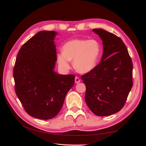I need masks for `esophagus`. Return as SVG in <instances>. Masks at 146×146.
<instances>
[{
	"label": "esophagus",
	"mask_w": 146,
	"mask_h": 146,
	"mask_svg": "<svg viewBox=\"0 0 146 146\" xmlns=\"http://www.w3.org/2000/svg\"><path fill=\"white\" fill-rule=\"evenodd\" d=\"M80 82V78H78V77H76V78H75V83H78Z\"/></svg>",
	"instance_id": "esophagus-1"
}]
</instances>
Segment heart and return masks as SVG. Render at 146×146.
Wrapping results in <instances>:
<instances>
[{
    "instance_id": "obj_1",
    "label": "heart",
    "mask_w": 146,
    "mask_h": 146,
    "mask_svg": "<svg viewBox=\"0 0 146 146\" xmlns=\"http://www.w3.org/2000/svg\"><path fill=\"white\" fill-rule=\"evenodd\" d=\"M62 49L56 57L60 69L67 71L70 68V60H73L74 67L82 74L95 69L101 53L100 43L96 39H72L64 44Z\"/></svg>"
}]
</instances>
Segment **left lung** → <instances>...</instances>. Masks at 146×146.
Instances as JSON below:
<instances>
[{
    "mask_svg": "<svg viewBox=\"0 0 146 146\" xmlns=\"http://www.w3.org/2000/svg\"><path fill=\"white\" fill-rule=\"evenodd\" d=\"M102 41L103 55L94 70L82 76L85 100L96 115L107 116L122 108L133 86V64L122 39L102 29H92Z\"/></svg>",
    "mask_w": 146,
    "mask_h": 146,
    "instance_id": "left-lung-1",
    "label": "left lung"
}]
</instances>
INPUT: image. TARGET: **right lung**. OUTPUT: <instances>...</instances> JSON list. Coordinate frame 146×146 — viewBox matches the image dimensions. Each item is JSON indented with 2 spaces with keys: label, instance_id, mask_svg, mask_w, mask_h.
I'll use <instances>...</instances> for the list:
<instances>
[{
  "label": "right lung",
  "instance_id": "add662e5",
  "mask_svg": "<svg viewBox=\"0 0 146 146\" xmlns=\"http://www.w3.org/2000/svg\"><path fill=\"white\" fill-rule=\"evenodd\" d=\"M55 31H40L21 47L13 69L15 91L30 116L44 119L56 116L68 92L74 85V75L56 73Z\"/></svg>",
  "mask_w": 146,
  "mask_h": 146
}]
</instances>
